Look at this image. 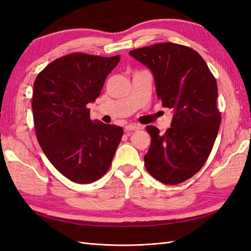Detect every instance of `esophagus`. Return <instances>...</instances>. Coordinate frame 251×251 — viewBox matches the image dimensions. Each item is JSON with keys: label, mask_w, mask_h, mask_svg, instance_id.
I'll return each mask as SVG.
<instances>
[{"label": "esophagus", "mask_w": 251, "mask_h": 251, "mask_svg": "<svg viewBox=\"0 0 251 251\" xmlns=\"http://www.w3.org/2000/svg\"><path fill=\"white\" fill-rule=\"evenodd\" d=\"M140 126H136V125H127L125 126V131L126 132H130V131H136V130H139Z\"/></svg>", "instance_id": "1"}]
</instances>
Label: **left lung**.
<instances>
[{"label": "left lung", "mask_w": 251, "mask_h": 251, "mask_svg": "<svg viewBox=\"0 0 251 251\" xmlns=\"http://www.w3.org/2000/svg\"><path fill=\"white\" fill-rule=\"evenodd\" d=\"M130 54L153 72L158 100L174 111L164 134L146 127L151 142L144 165L156 180L179 184L201 170L214 147L221 124L216 78L199 53L183 45L155 44Z\"/></svg>", "instance_id": "1"}]
</instances>
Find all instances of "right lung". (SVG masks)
<instances>
[{
    "instance_id": "right-lung-1",
    "label": "right lung",
    "mask_w": 251,
    "mask_h": 251,
    "mask_svg": "<svg viewBox=\"0 0 251 251\" xmlns=\"http://www.w3.org/2000/svg\"><path fill=\"white\" fill-rule=\"evenodd\" d=\"M119 59L70 53L45 67L34 81L36 139L52 165L79 184L92 183L108 172L124 135L121 126L93 123L87 108Z\"/></svg>"
}]
</instances>
